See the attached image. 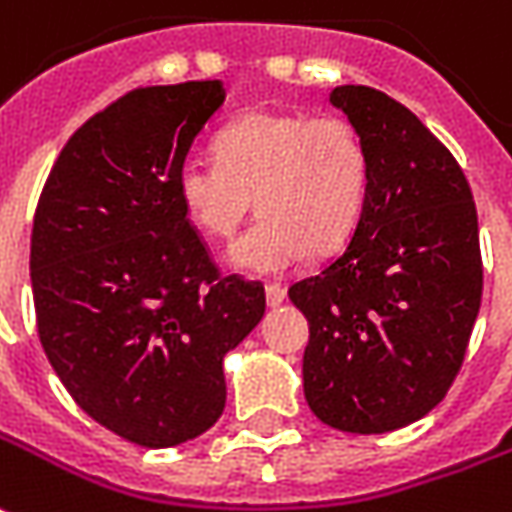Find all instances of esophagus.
<instances>
[{
	"label": "esophagus",
	"instance_id": "esophagus-1",
	"mask_svg": "<svg viewBox=\"0 0 512 512\" xmlns=\"http://www.w3.org/2000/svg\"><path fill=\"white\" fill-rule=\"evenodd\" d=\"M285 285H280V282H268L266 285V302L271 307H280L282 302H285Z\"/></svg>",
	"mask_w": 512,
	"mask_h": 512
}]
</instances>
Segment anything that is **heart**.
Masks as SVG:
<instances>
[{
  "label": "heart",
  "mask_w": 512,
  "mask_h": 512,
  "mask_svg": "<svg viewBox=\"0 0 512 512\" xmlns=\"http://www.w3.org/2000/svg\"><path fill=\"white\" fill-rule=\"evenodd\" d=\"M219 163L191 157L177 174L185 219L227 244L257 205L260 221L230 260L277 274L341 246L363 216L371 157L357 127L335 113L249 110L216 138Z\"/></svg>",
  "instance_id": "heart-1"
}]
</instances>
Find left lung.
Returning <instances> with one entry per match:
<instances>
[{"mask_svg":"<svg viewBox=\"0 0 512 512\" xmlns=\"http://www.w3.org/2000/svg\"><path fill=\"white\" fill-rule=\"evenodd\" d=\"M330 102L368 146V199L346 246L288 296L310 324V410L377 435L427 416L466 360L480 227L460 163L405 105L366 85H341Z\"/></svg>","mask_w":512,"mask_h":512,"instance_id":"1","label":"left lung"}]
</instances>
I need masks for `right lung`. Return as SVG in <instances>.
<instances>
[{
    "label": "right lung",
    "mask_w": 512,
    "mask_h": 512,
    "mask_svg": "<svg viewBox=\"0 0 512 512\" xmlns=\"http://www.w3.org/2000/svg\"><path fill=\"white\" fill-rule=\"evenodd\" d=\"M224 105L219 80L135 88L69 138L30 244L38 338L71 399L149 449L191 441L227 402L224 355L266 313L263 282L224 277L177 174Z\"/></svg>",
    "instance_id": "obj_1"
}]
</instances>
